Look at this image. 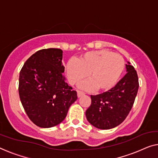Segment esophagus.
<instances>
[{
	"mask_svg": "<svg viewBox=\"0 0 158 158\" xmlns=\"http://www.w3.org/2000/svg\"><path fill=\"white\" fill-rule=\"evenodd\" d=\"M84 94H84V92H83V91L77 90V96H78V97H81V96L84 95Z\"/></svg>",
	"mask_w": 158,
	"mask_h": 158,
	"instance_id": "obj_1",
	"label": "esophagus"
}]
</instances>
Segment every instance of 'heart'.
Instances as JSON below:
<instances>
[{"label":"heart","mask_w":158,"mask_h":158,"mask_svg":"<svg viewBox=\"0 0 158 158\" xmlns=\"http://www.w3.org/2000/svg\"><path fill=\"white\" fill-rule=\"evenodd\" d=\"M123 58L110 51L101 49L81 55L77 60H70L66 65V73L72 85L81 83L86 78L90 81L83 86L85 89L95 87L97 91L112 88L123 72Z\"/></svg>","instance_id":"b5f03b06"}]
</instances>
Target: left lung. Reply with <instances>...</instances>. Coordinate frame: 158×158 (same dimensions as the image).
I'll use <instances>...</instances> for the list:
<instances>
[{
    "instance_id": "obj_1",
    "label": "left lung",
    "mask_w": 158,
    "mask_h": 158,
    "mask_svg": "<svg viewBox=\"0 0 158 158\" xmlns=\"http://www.w3.org/2000/svg\"><path fill=\"white\" fill-rule=\"evenodd\" d=\"M126 74L110 90L91 95V106L86 110L88 121L96 128L108 130L121 124L133 107L139 83L137 72L131 63L126 64Z\"/></svg>"
}]
</instances>
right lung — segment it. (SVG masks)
Instances as JSON below:
<instances>
[{"label":"right lung","mask_w":158,"mask_h":158,"mask_svg":"<svg viewBox=\"0 0 158 158\" xmlns=\"http://www.w3.org/2000/svg\"><path fill=\"white\" fill-rule=\"evenodd\" d=\"M62 50L43 49L25 62L19 76V96L27 116L40 128L64 121L77 94L65 82Z\"/></svg>","instance_id":"right-lung-1"}]
</instances>
